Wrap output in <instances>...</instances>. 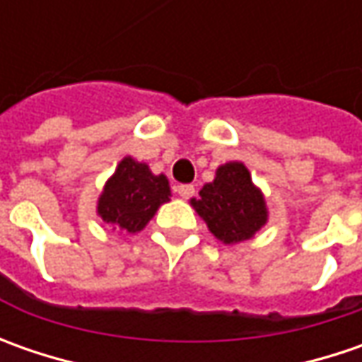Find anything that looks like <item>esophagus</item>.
<instances>
[{"instance_id":"34e87169","label":"esophagus","mask_w":362,"mask_h":362,"mask_svg":"<svg viewBox=\"0 0 362 362\" xmlns=\"http://www.w3.org/2000/svg\"><path fill=\"white\" fill-rule=\"evenodd\" d=\"M177 193H179L183 199H189V197L195 195V187H193V185H177Z\"/></svg>"}]
</instances>
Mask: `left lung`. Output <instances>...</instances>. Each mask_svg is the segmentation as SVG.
I'll use <instances>...</instances> for the list:
<instances>
[{"label": "left lung", "mask_w": 362, "mask_h": 362, "mask_svg": "<svg viewBox=\"0 0 362 362\" xmlns=\"http://www.w3.org/2000/svg\"><path fill=\"white\" fill-rule=\"evenodd\" d=\"M191 205L223 243L250 240L268 219L264 197L242 163L221 165L214 183H207Z\"/></svg>", "instance_id": "8db88e82"}]
</instances>
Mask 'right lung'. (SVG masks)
Returning a JSON list of instances; mask_svg holds the SVG:
<instances>
[{"mask_svg":"<svg viewBox=\"0 0 362 362\" xmlns=\"http://www.w3.org/2000/svg\"><path fill=\"white\" fill-rule=\"evenodd\" d=\"M169 195L171 191L165 175H153L146 165L127 157L105 185L98 199V216L106 223L136 233L155 216L159 205L169 202Z\"/></svg>","mask_w":362,"mask_h":362,"instance_id":"obj_1","label":"right lung"}]
</instances>
